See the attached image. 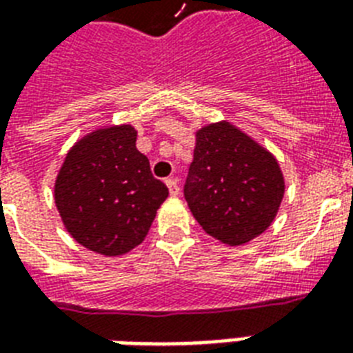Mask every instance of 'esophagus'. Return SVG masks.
<instances>
[{"mask_svg":"<svg viewBox=\"0 0 353 353\" xmlns=\"http://www.w3.org/2000/svg\"><path fill=\"white\" fill-rule=\"evenodd\" d=\"M166 187H168V190H170V196H177V194H179V183H177L176 177L166 179Z\"/></svg>","mask_w":353,"mask_h":353,"instance_id":"obj_1","label":"esophagus"}]
</instances>
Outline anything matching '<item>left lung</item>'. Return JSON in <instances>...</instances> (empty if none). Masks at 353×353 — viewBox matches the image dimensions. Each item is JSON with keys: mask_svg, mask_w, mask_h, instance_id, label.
Masks as SVG:
<instances>
[{"mask_svg": "<svg viewBox=\"0 0 353 353\" xmlns=\"http://www.w3.org/2000/svg\"><path fill=\"white\" fill-rule=\"evenodd\" d=\"M284 174L265 146L229 121L196 130L185 199L203 231L225 245H245L276 218Z\"/></svg>", "mask_w": 353, "mask_h": 353, "instance_id": "1", "label": "left lung"}]
</instances>
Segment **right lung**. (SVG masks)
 Returning <instances> with one entry per match:
<instances>
[{"mask_svg": "<svg viewBox=\"0 0 353 353\" xmlns=\"http://www.w3.org/2000/svg\"><path fill=\"white\" fill-rule=\"evenodd\" d=\"M132 124L85 133L65 155L54 205L68 232L102 256H121L143 243L168 188L155 179L135 146Z\"/></svg>", "mask_w": 353, "mask_h": 353, "instance_id": "add662e5", "label": "right lung"}]
</instances>
